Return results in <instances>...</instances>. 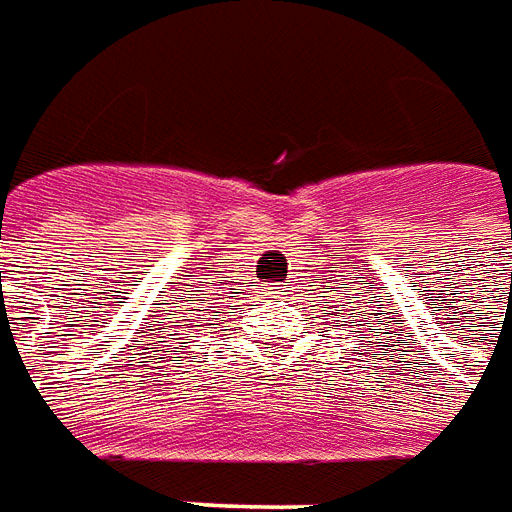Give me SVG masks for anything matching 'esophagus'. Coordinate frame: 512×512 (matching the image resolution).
I'll list each match as a JSON object with an SVG mask.
<instances>
[{"mask_svg": "<svg viewBox=\"0 0 512 512\" xmlns=\"http://www.w3.org/2000/svg\"><path fill=\"white\" fill-rule=\"evenodd\" d=\"M270 294H283V291H280V286H275V288H272V291H270Z\"/></svg>", "mask_w": 512, "mask_h": 512, "instance_id": "obj_1", "label": "esophagus"}]
</instances>
